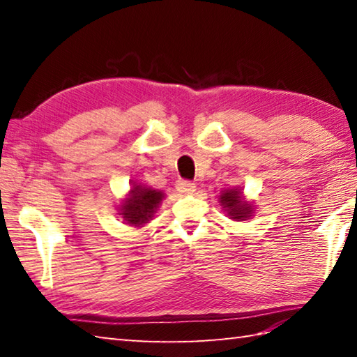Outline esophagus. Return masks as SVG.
Returning a JSON list of instances; mask_svg holds the SVG:
<instances>
[{
    "instance_id": "34e87169",
    "label": "esophagus",
    "mask_w": 357,
    "mask_h": 357,
    "mask_svg": "<svg viewBox=\"0 0 357 357\" xmlns=\"http://www.w3.org/2000/svg\"><path fill=\"white\" fill-rule=\"evenodd\" d=\"M176 189H178V192L184 193V195H190V193L195 192V184H193L192 181L179 179L176 183Z\"/></svg>"
}]
</instances>
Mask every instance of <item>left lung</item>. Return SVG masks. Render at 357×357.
<instances>
[{
  "mask_svg": "<svg viewBox=\"0 0 357 357\" xmlns=\"http://www.w3.org/2000/svg\"><path fill=\"white\" fill-rule=\"evenodd\" d=\"M220 202L223 204V208L228 209V214L231 215V219L244 220L245 217L252 213L250 204L241 202V193L238 190H227L220 197Z\"/></svg>",
  "mask_w": 357,
  "mask_h": 357,
  "instance_id": "8db88e82",
  "label": "left lung"
}]
</instances>
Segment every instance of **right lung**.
I'll use <instances>...</instances> for the list:
<instances>
[{
	"mask_svg": "<svg viewBox=\"0 0 357 357\" xmlns=\"http://www.w3.org/2000/svg\"><path fill=\"white\" fill-rule=\"evenodd\" d=\"M164 193L159 190H153L149 187L135 185L130 189V197L121 208L124 220L132 225H143L151 220L155 208L162 202Z\"/></svg>",
	"mask_w": 357,
	"mask_h": 357,
	"instance_id": "right-lung-1",
	"label": "right lung"
}]
</instances>
